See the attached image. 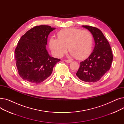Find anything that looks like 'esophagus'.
Segmentation results:
<instances>
[{"label": "esophagus", "mask_w": 124, "mask_h": 124, "mask_svg": "<svg viewBox=\"0 0 124 124\" xmlns=\"http://www.w3.org/2000/svg\"><path fill=\"white\" fill-rule=\"evenodd\" d=\"M64 61H65V62H66L67 63H70V62H71V61L70 60H65Z\"/></svg>", "instance_id": "obj_1"}]
</instances>
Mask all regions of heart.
<instances>
[{"instance_id": "1", "label": "heart", "mask_w": 124, "mask_h": 124, "mask_svg": "<svg viewBox=\"0 0 124 124\" xmlns=\"http://www.w3.org/2000/svg\"><path fill=\"white\" fill-rule=\"evenodd\" d=\"M58 39L51 38L49 46L57 57H61L68 50L77 59H84L90 54L93 45V37L87 30L77 28L65 29L57 34Z\"/></svg>"}]
</instances>
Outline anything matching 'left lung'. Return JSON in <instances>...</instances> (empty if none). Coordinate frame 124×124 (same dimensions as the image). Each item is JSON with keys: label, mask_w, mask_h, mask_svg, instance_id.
Returning a JSON list of instances; mask_svg holds the SVG:
<instances>
[{"label": "left lung", "mask_w": 124, "mask_h": 124, "mask_svg": "<svg viewBox=\"0 0 124 124\" xmlns=\"http://www.w3.org/2000/svg\"><path fill=\"white\" fill-rule=\"evenodd\" d=\"M93 35L95 47L88 58L80 63L76 74L82 81L87 82L98 81L111 66L113 55L110 45L99 29L89 25H82Z\"/></svg>", "instance_id": "left-lung-1"}]
</instances>
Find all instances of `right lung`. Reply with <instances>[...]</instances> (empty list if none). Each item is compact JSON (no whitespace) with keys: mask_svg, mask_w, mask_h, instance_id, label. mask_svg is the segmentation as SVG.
<instances>
[{"mask_svg":"<svg viewBox=\"0 0 124 124\" xmlns=\"http://www.w3.org/2000/svg\"><path fill=\"white\" fill-rule=\"evenodd\" d=\"M55 29L49 25L35 26L19 39L15 58L18 74L24 80L33 84L42 82L60 61L51 57L46 49L48 35Z\"/></svg>","mask_w":124,"mask_h":124,"instance_id":"right-lung-1","label":"right lung"}]
</instances>
